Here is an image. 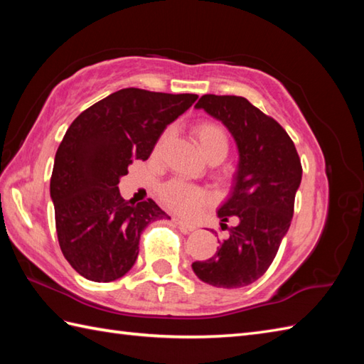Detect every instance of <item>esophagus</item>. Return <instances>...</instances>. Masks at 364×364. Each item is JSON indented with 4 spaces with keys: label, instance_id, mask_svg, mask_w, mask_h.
Listing matches in <instances>:
<instances>
[{
    "label": "esophagus",
    "instance_id": "1",
    "mask_svg": "<svg viewBox=\"0 0 364 364\" xmlns=\"http://www.w3.org/2000/svg\"><path fill=\"white\" fill-rule=\"evenodd\" d=\"M175 220V223L178 227H180L183 231H192V230H196V225L194 223H189V222H186V220H181V219H173Z\"/></svg>",
    "mask_w": 364,
    "mask_h": 364
}]
</instances>
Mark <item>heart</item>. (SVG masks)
Instances as JSON below:
<instances>
[{"instance_id": "b5f03b06", "label": "heart", "mask_w": 364, "mask_h": 364, "mask_svg": "<svg viewBox=\"0 0 364 364\" xmlns=\"http://www.w3.org/2000/svg\"><path fill=\"white\" fill-rule=\"evenodd\" d=\"M168 133L161 137L159 145L166 141ZM194 136L202 149L205 158L223 159L227 156L230 149V139L227 131L219 123L214 122H200L194 127ZM159 196L162 203L168 210H172L183 215H196L208 203L213 202V196L206 189L196 186V184L186 183L183 180H172L161 188Z\"/></svg>"}]
</instances>
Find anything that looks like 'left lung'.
Masks as SVG:
<instances>
[{"label":"left lung","instance_id":"obj_1","mask_svg":"<svg viewBox=\"0 0 364 364\" xmlns=\"http://www.w3.org/2000/svg\"><path fill=\"white\" fill-rule=\"evenodd\" d=\"M196 107L227 127L239 161L233 191L218 210L222 228L230 219L236 225L213 258L192 262V269L215 288H242L266 272L288 233L301 181L300 158L280 123L244 97L208 94Z\"/></svg>","mask_w":364,"mask_h":364}]
</instances>
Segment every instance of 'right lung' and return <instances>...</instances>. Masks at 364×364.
Here are the masks:
<instances>
[{
  "label": "right lung",
  "mask_w": 364,
  "mask_h": 364,
  "mask_svg": "<svg viewBox=\"0 0 364 364\" xmlns=\"http://www.w3.org/2000/svg\"><path fill=\"white\" fill-rule=\"evenodd\" d=\"M198 97L128 87L73 120L54 158L50 196L60 250L84 278L114 282L134 266L149 223L170 219L149 202L122 198L119 183L134 159H149L162 131Z\"/></svg>",
  "instance_id": "1"
}]
</instances>
